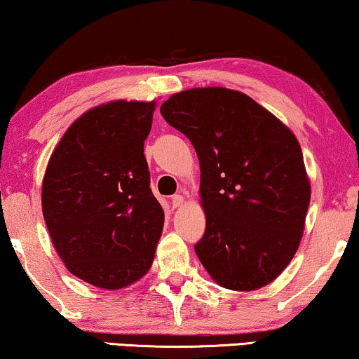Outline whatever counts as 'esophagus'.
<instances>
[{
    "mask_svg": "<svg viewBox=\"0 0 359 359\" xmlns=\"http://www.w3.org/2000/svg\"><path fill=\"white\" fill-rule=\"evenodd\" d=\"M170 203H172L174 208H179L184 205V196L182 195H174L172 198H170Z\"/></svg>",
    "mask_w": 359,
    "mask_h": 359,
    "instance_id": "1",
    "label": "esophagus"
}]
</instances>
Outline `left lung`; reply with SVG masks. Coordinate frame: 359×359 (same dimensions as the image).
<instances>
[{"label":"left lung","instance_id":"1","mask_svg":"<svg viewBox=\"0 0 359 359\" xmlns=\"http://www.w3.org/2000/svg\"><path fill=\"white\" fill-rule=\"evenodd\" d=\"M161 114L200 159L198 259L231 290L267 285L297 253L311 198L295 135L248 95L222 87L175 93Z\"/></svg>","mask_w":359,"mask_h":359}]
</instances>
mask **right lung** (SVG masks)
Wrapping results in <instances>:
<instances>
[{
    "instance_id": "obj_1",
    "label": "right lung",
    "mask_w": 359,
    "mask_h": 359,
    "mask_svg": "<svg viewBox=\"0 0 359 359\" xmlns=\"http://www.w3.org/2000/svg\"><path fill=\"white\" fill-rule=\"evenodd\" d=\"M154 106L119 100L87 111L43 177V217L57 255L69 272L104 290L145 276L163 232L143 154Z\"/></svg>"
}]
</instances>
